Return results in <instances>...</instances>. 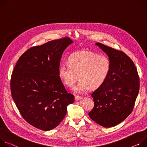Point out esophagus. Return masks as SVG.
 <instances>
[{
  "mask_svg": "<svg viewBox=\"0 0 147 147\" xmlns=\"http://www.w3.org/2000/svg\"><path fill=\"white\" fill-rule=\"evenodd\" d=\"M82 99V97L80 96H75V99L76 101H78V100H80Z\"/></svg>",
  "mask_w": 147,
  "mask_h": 147,
  "instance_id": "1",
  "label": "esophagus"
}]
</instances>
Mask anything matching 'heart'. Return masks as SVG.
<instances>
[{
    "mask_svg": "<svg viewBox=\"0 0 147 147\" xmlns=\"http://www.w3.org/2000/svg\"><path fill=\"white\" fill-rule=\"evenodd\" d=\"M68 62V65H60L58 75L69 87L74 85L79 76V82L72 89L77 94H84L90 88L96 89L101 87L111 70V62L107 56L91 51L74 53L69 57Z\"/></svg>",
    "mask_w": 147,
    "mask_h": 147,
    "instance_id": "obj_1",
    "label": "heart"
}]
</instances>
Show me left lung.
<instances>
[{"instance_id":"1","label":"left lung","mask_w":147,"mask_h":147,"mask_svg":"<svg viewBox=\"0 0 147 147\" xmlns=\"http://www.w3.org/2000/svg\"><path fill=\"white\" fill-rule=\"evenodd\" d=\"M109 57L110 74L92 94L94 107L90 118L104 127L115 126L132 112L140 89V79L133 61L124 53L99 42L95 44Z\"/></svg>"}]
</instances>
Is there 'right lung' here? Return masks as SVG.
Returning <instances> with one entry per match:
<instances>
[{
    "label": "right lung",
    "mask_w": 147,
    "mask_h": 147,
    "mask_svg": "<svg viewBox=\"0 0 147 147\" xmlns=\"http://www.w3.org/2000/svg\"><path fill=\"white\" fill-rule=\"evenodd\" d=\"M72 42L65 37L31 47L19 58L11 75V96L21 115L44 131L58 125L74 102L58 75L63 51Z\"/></svg>",
    "instance_id": "1"
}]
</instances>
